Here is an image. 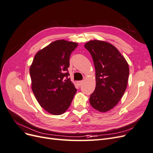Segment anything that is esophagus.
<instances>
[{
	"instance_id": "esophagus-1",
	"label": "esophagus",
	"mask_w": 153,
	"mask_h": 153,
	"mask_svg": "<svg viewBox=\"0 0 153 153\" xmlns=\"http://www.w3.org/2000/svg\"><path fill=\"white\" fill-rule=\"evenodd\" d=\"M83 82H84L83 81H78L77 84H78V85L80 86V85H82V84H83Z\"/></svg>"
}]
</instances>
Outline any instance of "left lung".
I'll list each match as a JSON object with an SVG mask.
<instances>
[{
  "mask_svg": "<svg viewBox=\"0 0 153 153\" xmlns=\"http://www.w3.org/2000/svg\"><path fill=\"white\" fill-rule=\"evenodd\" d=\"M84 47L91 55L96 71V88L89 102L96 110L106 112L116 106L126 91L128 64L119 51L106 41H89Z\"/></svg>",
  "mask_w": 153,
  "mask_h": 153,
  "instance_id": "8db88e82",
  "label": "left lung"
}]
</instances>
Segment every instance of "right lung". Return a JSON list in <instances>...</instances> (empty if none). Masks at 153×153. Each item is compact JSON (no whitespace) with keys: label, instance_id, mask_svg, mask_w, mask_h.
Returning a JSON list of instances; mask_svg holds the SVG:
<instances>
[{"label":"right lung","instance_id":"1","mask_svg":"<svg viewBox=\"0 0 153 153\" xmlns=\"http://www.w3.org/2000/svg\"><path fill=\"white\" fill-rule=\"evenodd\" d=\"M77 43L64 39L51 43L35 55L30 67L32 92L41 107L53 115L64 114L76 89L67 71Z\"/></svg>","mask_w":153,"mask_h":153}]
</instances>
